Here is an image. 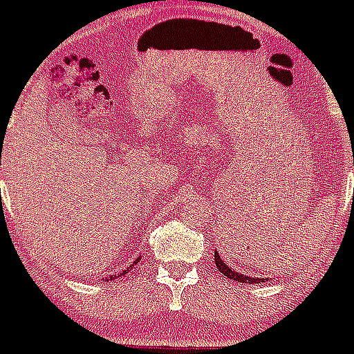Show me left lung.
<instances>
[{
	"label": "left lung",
	"instance_id": "1",
	"mask_svg": "<svg viewBox=\"0 0 354 354\" xmlns=\"http://www.w3.org/2000/svg\"><path fill=\"white\" fill-rule=\"evenodd\" d=\"M214 263H216L218 270H220V272H222L223 276L229 277V279H232V281L250 283V285H257V283L270 281L269 277H252V276H246V274H239V272H237V270H234L232 267H229L225 262H223L222 257L218 255V252H214Z\"/></svg>",
	"mask_w": 354,
	"mask_h": 354
}]
</instances>
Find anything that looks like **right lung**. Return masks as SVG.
Returning a JSON list of instances; mask_svg holds the SVG:
<instances>
[{"mask_svg":"<svg viewBox=\"0 0 354 354\" xmlns=\"http://www.w3.org/2000/svg\"><path fill=\"white\" fill-rule=\"evenodd\" d=\"M140 260H141V255H140V257H138V259H136V260H134V262H132V263H131V266H129V267H127V269H124V270H122V272L115 274V276H110V277H106V281H108V279H113V281H115V279H120V277H122V276H125V274H127V272H129V270H131V267H134V266H136V263H138V262H140Z\"/></svg>","mask_w":354,"mask_h":354,"instance_id":"obj_1","label":"right lung"}]
</instances>
